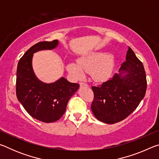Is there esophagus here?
Wrapping results in <instances>:
<instances>
[{
  "label": "esophagus",
  "mask_w": 159,
  "mask_h": 159,
  "mask_svg": "<svg viewBox=\"0 0 159 159\" xmlns=\"http://www.w3.org/2000/svg\"><path fill=\"white\" fill-rule=\"evenodd\" d=\"M79 85H80V87H83V86H85V87H88V84H86V83H83V82H80L79 83Z\"/></svg>",
  "instance_id": "34e87169"
}]
</instances>
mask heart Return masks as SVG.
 Returning <instances> with one entry per match:
<instances>
[{
  "label": "heart",
  "mask_w": 159,
  "mask_h": 159,
  "mask_svg": "<svg viewBox=\"0 0 159 159\" xmlns=\"http://www.w3.org/2000/svg\"><path fill=\"white\" fill-rule=\"evenodd\" d=\"M114 66L113 55L105 53H95L78 60V64L69 62L66 64V69L77 79H82L85 72H90L95 81L100 82L108 79L111 76Z\"/></svg>",
  "instance_id": "1"
}]
</instances>
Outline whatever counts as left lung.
Wrapping results in <instances>:
<instances>
[{"label":"left lung","mask_w":159,"mask_h":159,"mask_svg":"<svg viewBox=\"0 0 159 159\" xmlns=\"http://www.w3.org/2000/svg\"><path fill=\"white\" fill-rule=\"evenodd\" d=\"M91 110L97 119L114 124L128 116L144 98L147 89L144 66L129 47L118 74L98 87H92Z\"/></svg>","instance_id":"8db88e82"}]
</instances>
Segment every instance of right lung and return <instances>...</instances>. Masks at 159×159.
I'll use <instances>...</instances> for the list:
<instances>
[{"label": "right lung", "instance_id": "1", "mask_svg": "<svg viewBox=\"0 0 159 159\" xmlns=\"http://www.w3.org/2000/svg\"><path fill=\"white\" fill-rule=\"evenodd\" d=\"M58 45V40L38 43L26 51L17 65L16 94L18 100L29 115L44 123L60 119L65 113L69 99L79 88L78 83H70L64 77L53 83H44L34 73V54L53 50Z\"/></svg>", "mask_w": 159, "mask_h": 159}]
</instances>
